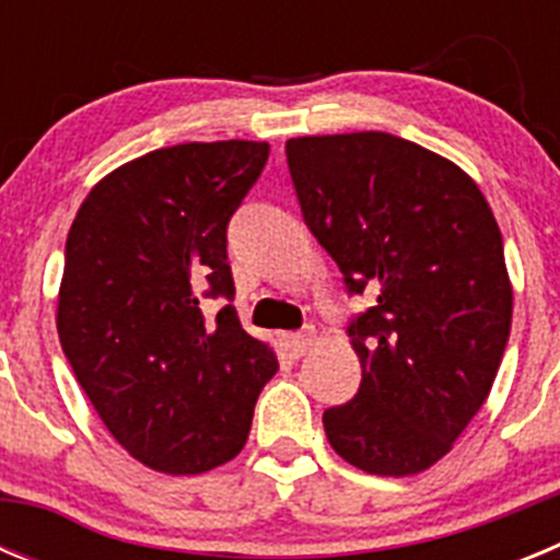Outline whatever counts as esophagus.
Segmentation results:
<instances>
[{"label": "esophagus", "mask_w": 560, "mask_h": 560, "mask_svg": "<svg viewBox=\"0 0 560 560\" xmlns=\"http://www.w3.org/2000/svg\"><path fill=\"white\" fill-rule=\"evenodd\" d=\"M311 341H314L311 330H305V334H285L283 336V348H285V353L291 355V359H300V355L308 353Z\"/></svg>", "instance_id": "obj_1"}]
</instances>
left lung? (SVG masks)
Returning <instances> with one entry per match:
<instances>
[{"label":"left lung","instance_id":"8db88e82","mask_svg":"<svg viewBox=\"0 0 560 560\" xmlns=\"http://www.w3.org/2000/svg\"><path fill=\"white\" fill-rule=\"evenodd\" d=\"M303 219L375 305L348 325L353 400L325 409L328 443L378 477L427 471L493 387L511 336L502 232L477 182L384 131L285 142Z\"/></svg>","mask_w":560,"mask_h":560}]
</instances>
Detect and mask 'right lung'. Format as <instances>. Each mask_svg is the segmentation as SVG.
Masks as SVG:
<instances>
[{
    "label": "right lung",
    "mask_w": 560,
    "mask_h": 560,
    "mask_svg": "<svg viewBox=\"0 0 560 560\" xmlns=\"http://www.w3.org/2000/svg\"><path fill=\"white\" fill-rule=\"evenodd\" d=\"M269 160V142L160 148L92 187L69 226L58 339L114 440L162 474H205L249 438L277 373L241 328L226 224ZM201 299H226L207 317Z\"/></svg>",
    "instance_id": "right-lung-1"
}]
</instances>
